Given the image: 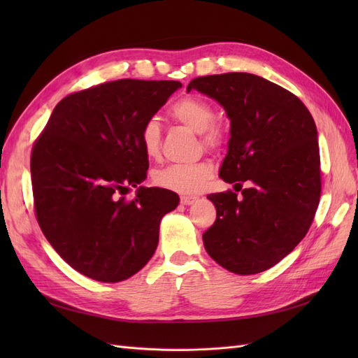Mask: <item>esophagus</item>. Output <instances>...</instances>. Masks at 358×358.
Here are the masks:
<instances>
[{
  "label": "esophagus",
  "mask_w": 358,
  "mask_h": 358,
  "mask_svg": "<svg viewBox=\"0 0 358 358\" xmlns=\"http://www.w3.org/2000/svg\"><path fill=\"white\" fill-rule=\"evenodd\" d=\"M197 200V197H194V196H180V203L182 204H192L194 201Z\"/></svg>",
  "instance_id": "1"
}]
</instances>
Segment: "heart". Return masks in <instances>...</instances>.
Masks as SVG:
<instances>
[{"label": "heart", "instance_id": "heart-1", "mask_svg": "<svg viewBox=\"0 0 358 358\" xmlns=\"http://www.w3.org/2000/svg\"><path fill=\"white\" fill-rule=\"evenodd\" d=\"M169 116L182 125L200 133L201 143L206 149H221L225 143L227 127L216 119L215 107L199 95H185L173 103ZM161 127L155 119H148L140 129V143L148 158L155 159L161 154ZM212 175V166L208 161H199L194 164H171L154 171L155 185L180 194L199 191Z\"/></svg>", "mask_w": 358, "mask_h": 358}]
</instances>
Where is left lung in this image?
Masks as SVG:
<instances>
[{"label": "left lung", "instance_id": "obj_1", "mask_svg": "<svg viewBox=\"0 0 358 358\" xmlns=\"http://www.w3.org/2000/svg\"><path fill=\"white\" fill-rule=\"evenodd\" d=\"M188 91L227 110L231 137L220 176L235 191L209 194L216 220L206 251L236 275H255L287 257L306 236L321 196L317 127L308 107L282 86L251 73L192 79ZM248 188L241 189L243 182Z\"/></svg>", "mask_w": 358, "mask_h": 358}]
</instances>
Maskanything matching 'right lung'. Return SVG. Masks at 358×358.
<instances>
[{"label": "right lung", "instance_id": "right-lung-1", "mask_svg": "<svg viewBox=\"0 0 358 358\" xmlns=\"http://www.w3.org/2000/svg\"><path fill=\"white\" fill-rule=\"evenodd\" d=\"M176 80L119 79L73 92L57 104L31 152V182L40 229L79 273L119 282L154 255L159 221L176 192L138 187L149 159L140 129Z\"/></svg>", "mask_w": 358, "mask_h": 358}]
</instances>
